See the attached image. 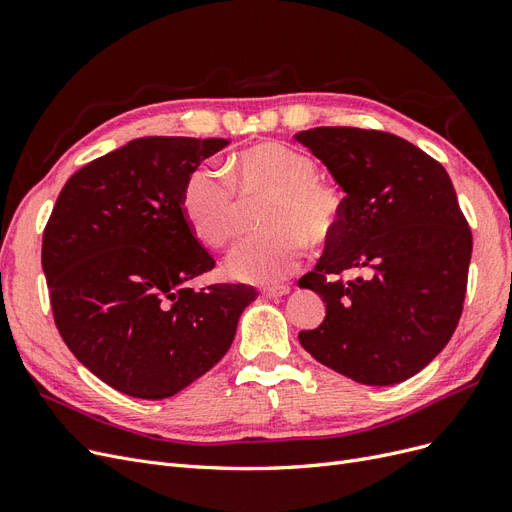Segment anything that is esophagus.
<instances>
[{"label":"esophagus","mask_w":512,"mask_h":512,"mask_svg":"<svg viewBox=\"0 0 512 512\" xmlns=\"http://www.w3.org/2000/svg\"><path fill=\"white\" fill-rule=\"evenodd\" d=\"M288 292H290V286H286V284H282V286H273V288H265V290H262V294H265V297H269V299L284 297V294H288Z\"/></svg>","instance_id":"34e87169"}]
</instances>
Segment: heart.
I'll return each mask as SVG.
<instances>
[{
    "label": "heart",
    "mask_w": 512,
    "mask_h": 512,
    "mask_svg": "<svg viewBox=\"0 0 512 512\" xmlns=\"http://www.w3.org/2000/svg\"><path fill=\"white\" fill-rule=\"evenodd\" d=\"M241 194H269L260 224L267 230L245 239L228 258V273L252 284H275L299 265L305 241L327 243L342 220V196L318 179L307 153L282 143L241 151L232 162V179L211 164L188 175L181 192V213L194 235L222 247L239 232Z\"/></svg>",
    "instance_id": "obj_1"
}]
</instances>
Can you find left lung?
I'll use <instances>...</instances> for the list:
<instances>
[{
    "label": "left lung",
    "mask_w": 512,
    "mask_h": 512,
    "mask_svg": "<svg viewBox=\"0 0 512 512\" xmlns=\"http://www.w3.org/2000/svg\"><path fill=\"white\" fill-rule=\"evenodd\" d=\"M294 138L346 194L337 232L299 280L320 294L327 316L299 342L361 384L404 382L448 344L466 299L472 232L451 177L389 132L314 128ZM344 270L360 275L344 281Z\"/></svg>",
    "instance_id": "obj_1"
}]
</instances>
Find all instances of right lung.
Segmentation results:
<instances>
[{"label":"right lung","instance_id":"add662e5","mask_svg":"<svg viewBox=\"0 0 512 512\" xmlns=\"http://www.w3.org/2000/svg\"><path fill=\"white\" fill-rule=\"evenodd\" d=\"M226 138L147 136L66 181L42 237L61 339L91 374L138 399H166L218 363L258 292L194 290L215 267L181 213V192Z\"/></svg>","mask_w":512,"mask_h":512}]
</instances>
